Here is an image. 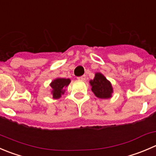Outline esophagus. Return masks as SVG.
Returning <instances> with one entry per match:
<instances>
[{"label": "esophagus", "instance_id": "1", "mask_svg": "<svg viewBox=\"0 0 156 156\" xmlns=\"http://www.w3.org/2000/svg\"><path fill=\"white\" fill-rule=\"evenodd\" d=\"M78 79L80 80V81H84V80H85V75H82V76L78 77Z\"/></svg>", "mask_w": 156, "mask_h": 156}]
</instances>
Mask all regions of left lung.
Instances as JSON below:
<instances>
[{
	"label": "left lung",
	"instance_id": "8db88e82",
	"mask_svg": "<svg viewBox=\"0 0 156 156\" xmlns=\"http://www.w3.org/2000/svg\"><path fill=\"white\" fill-rule=\"evenodd\" d=\"M90 84L92 87V91L98 98L107 99L111 97L113 93L112 85L102 74H95L94 78L90 80Z\"/></svg>",
	"mask_w": 156,
	"mask_h": 156
}]
</instances>
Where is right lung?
Here are the masks:
<instances>
[{"label": "right lung", "mask_w": 156, "mask_h": 156, "mask_svg": "<svg viewBox=\"0 0 156 156\" xmlns=\"http://www.w3.org/2000/svg\"><path fill=\"white\" fill-rule=\"evenodd\" d=\"M70 79L69 78H57V79L54 80L52 83H51L50 86L52 87V97L55 99H58L61 97L62 94H64L65 88L67 87L70 83Z\"/></svg>", "instance_id": "obj_1"}]
</instances>
